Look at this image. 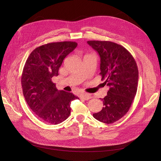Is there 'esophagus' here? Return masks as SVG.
Wrapping results in <instances>:
<instances>
[{
    "instance_id": "1",
    "label": "esophagus",
    "mask_w": 161,
    "mask_h": 161,
    "mask_svg": "<svg viewBox=\"0 0 161 161\" xmlns=\"http://www.w3.org/2000/svg\"><path fill=\"white\" fill-rule=\"evenodd\" d=\"M81 98L85 99V100H89L91 98V96L88 94H82V95H81Z\"/></svg>"
}]
</instances>
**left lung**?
<instances>
[{
    "instance_id": "8db88e82",
    "label": "left lung",
    "mask_w": 161,
    "mask_h": 161,
    "mask_svg": "<svg viewBox=\"0 0 161 161\" xmlns=\"http://www.w3.org/2000/svg\"><path fill=\"white\" fill-rule=\"evenodd\" d=\"M101 58L99 75L109 89L103 99V108L94 118L112 124L129 111L137 92L138 70L132 55L122 46L109 41H88Z\"/></svg>"
}]
</instances>
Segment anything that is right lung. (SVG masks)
<instances>
[{
    "instance_id": "add662e5",
    "label": "right lung",
    "mask_w": 161,
    "mask_h": 161,
    "mask_svg": "<svg viewBox=\"0 0 161 161\" xmlns=\"http://www.w3.org/2000/svg\"><path fill=\"white\" fill-rule=\"evenodd\" d=\"M77 46L75 42H53L36 47L29 56L21 76L23 93L35 114L47 124H58L70 114L71 101L79 99L72 92L58 91L53 76L66 56Z\"/></svg>"
}]
</instances>
